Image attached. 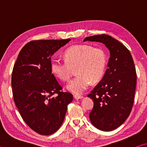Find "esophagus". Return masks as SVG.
<instances>
[{"label":"esophagus","mask_w":147,"mask_h":147,"mask_svg":"<svg viewBox=\"0 0 147 147\" xmlns=\"http://www.w3.org/2000/svg\"><path fill=\"white\" fill-rule=\"evenodd\" d=\"M74 98L76 99V100H79V99H82L84 98L83 96H80V95H74Z\"/></svg>","instance_id":"1"}]
</instances>
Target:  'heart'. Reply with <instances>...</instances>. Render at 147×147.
<instances>
[{
	"instance_id": "b5f03b06",
	"label": "heart",
	"mask_w": 147,
	"mask_h": 147,
	"mask_svg": "<svg viewBox=\"0 0 147 147\" xmlns=\"http://www.w3.org/2000/svg\"><path fill=\"white\" fill-rule=\"evenodd\" d=\"M105 52L100 48L88 45H77L65 52V60L54 58L51 69L54 74L63 81L68 80L73 69L78 74L67 86L74 94H80L88 89L92 82H96L103 76L106 66Z\"/></svg>"
}]
</instances>
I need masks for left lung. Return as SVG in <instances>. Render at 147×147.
<instances>
[{"label": "left lung", "instance_id": "8db88e82", "mask_svg": "<svg viewBox=\"0 0 147 147\" xmlns=\"http://www.w3.org/2000/svg\"><path fill=\"white\" fill-rule=\"evenodd\" d=\"M86 41L102 43L110 53L108 68L88 96L94 102L91 123L100 130H113L126 120L132 109L137 79L132 56L124 45L108 35L87 37Z\"/></svg>", "mask_w": 147, "mask_h": 147}]
</instances>
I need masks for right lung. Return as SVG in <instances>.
<instances>
[{
    "label": "right lung",
    "mask_w": 147,
    "mask_h": 147,
    "mask_svg": "<svg viewBox=\"0 0 147 147\" xmlns=\"http://www.w3.org/2000/svg\"><path fill=\"white\" fill-rule=\"evenodd\" d=\"M71 39L36 40L21 50L14 64L11 87L14 102L24 121L36 132L49 136L63 123L73 94L52 73L51 56ZM58 94L54 97L53 94Z\"/></svg>",
    "instance_id": "right-lung-1"
}]
</instances>
